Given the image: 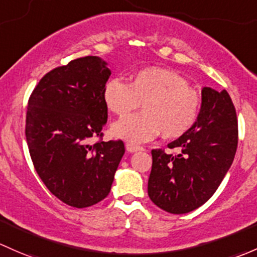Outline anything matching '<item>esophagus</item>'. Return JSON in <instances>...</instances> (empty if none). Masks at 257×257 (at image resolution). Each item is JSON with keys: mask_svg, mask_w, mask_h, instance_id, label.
Listing matches in <instances>:
<instances>
[{"mask_svg": "<svg viewBox=\"0 0 257 257\" xmlns=\"http://www.w3.org/2000/svg\"><path fill=\"white\" fill-rule=\"evenodd\" d=\"M125 149H126V151H128V153H136V151L143 150V148L139 147V145L132 144V143H126Z\"/></svg>", "mask_w": 257, "mask_h": 257, "instance_id": "obj_1", "label": "esophagus"}]
</instances>
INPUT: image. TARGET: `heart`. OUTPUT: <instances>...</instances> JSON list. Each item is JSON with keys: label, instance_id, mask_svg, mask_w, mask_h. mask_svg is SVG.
Returning a JSON list of instances; mask_svg holds the SVG:
<instances>
[{"label": "heart", "instance_id": "obj_1", "mask_svg": "<svg viewBox=\"0 0 257 257\" xmlns=\"http://www.w3.org/2000/svg\"><path fill=\"white\" fill-rule=\"evenodd\" d=\"M104 106L115 115L139 107L143 112L115 121L110 132L131 143H144L163 134L175 139L187 133L198 119L201 97L177 72L163 67H144L129 76L128 83L110 79L102 90Z\"/></svg>", "mask_w": 257, "mask_h": 257}]
</instances>
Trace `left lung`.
I'll list each match as a JSON object with an SVG mask.
<instances>
[{"label": "left lung", "instance_id": "left-lung-1", "mask_svg": "<svg viewBox=\"0 0 257 257\" xmlns=\"http://www.w3.org/2000/svg\"><path fill=\"white\" fill-rule=\"evenodd\" d=\"M167 147L180 153L172 155L161 149L151 151L148 194L165 212L185 214L206 203L233 164L237 119L229 93L202 88L198 119L187 133Z\"/></svg>", "mask_w": 257, "mask_h": 257}]
</instances>
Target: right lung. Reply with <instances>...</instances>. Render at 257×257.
I'll list each match as a JSON object with an SVG mask.
<instances>
[{
	"mask_svg": "<svg viewBox=\"0 0 257 257\" xmlns=\"http://www.w3.org/2000/svg\"><path fill=\"white\" fill-rule=\"evenodd\" d=\"M110 76L99 56L75 59L48 72L27 108L26 138L32 161L61 202L86 208L104 199L124 155V144L99 142L107 123L102 90Z\"/></svg>",
	"mask_w": 257,
	"mask_h": 257,
	"instance_id": "add662e5",
	"label": "right lung"
}]
</instances>
